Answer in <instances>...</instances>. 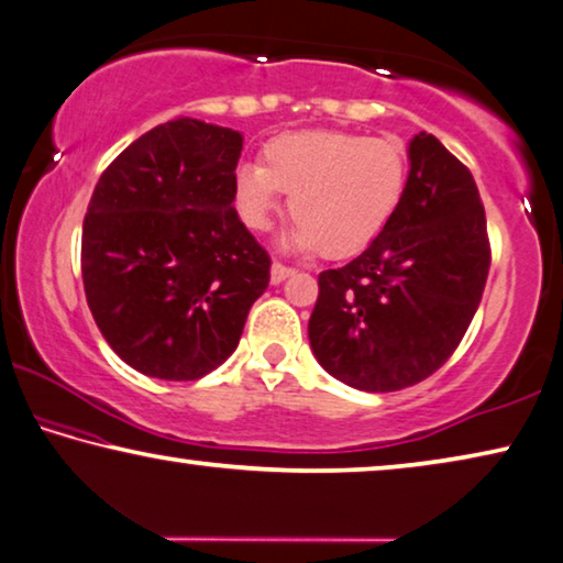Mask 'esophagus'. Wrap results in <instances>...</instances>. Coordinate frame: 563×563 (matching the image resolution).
Here are the masks:
<instances>
[{
	"instance_id": "34e87169",
	"label": "esophagus",
	"mask_w": 563,
	"mask_h": 563,
	"mask_svg": "<svg viewBox=\"0 0 563 563\" xmlns=\"http://www.w3.org/2000/svg\"><path fill=\"white\" fill-rule=\"evenodd\" d=\"M296 273L292 271V267H288V265H283V263H273V267H271V280L278 285V283H283L285 278H290V275Z\"/></svg>"
}]
</instances>
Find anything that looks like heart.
<instances>
[{"label": "heart", "mask_w": 563, "mask_h": 563, "mask_svg": "<svg viewBox=\"0 0 563 563\" xmlns=\"http://www.w3.org/2000/svg\"><path fill=\"white\" fill-rule=\"evenodd\" d=\"M407 189L405 148L349 131H292L267 141L260 166L234 174V207L250 230L265 232L290 197L296 228L283 242L298 253L349 257L379 238Z\"/></svg>", "instance_id": "b5f03b06"}]
</instances>
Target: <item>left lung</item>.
<instances>
[{"mask_svg": "<svg viewBox=\"0 0 563 563\" xmlns=\"http://www.w3.org/2000/svg\"><path fill=\"white\" fill-rule=\"evenodd\" d=\"M488 271L473 174L432 133H417L405 199L387 230L349 265L318 275L310 349L354 389L412 387L460 346Z\"/></svg>", "mask_w": 563, "mask_h": 563, "instance_id": "obj_1", "label": "left lung"}]
</instances>
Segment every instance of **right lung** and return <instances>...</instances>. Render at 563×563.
Listing matches in <instances>:
<instances>
[{
	"label": "right lung",
	"instance_id": "1",
	"mask_svg": "<svg viewBox=\"0 0 563 563\" xmlns=\"http://www.w3.org/2000/svg\"><path fill=\"white\" fill-rule=\"evenodd\" d=\"M242 136L197 119L156 125L100 174L80 271L103 339L136 372L195 382L228 362L271 283L240 222Z\"/></svg>",
	"mask_w": 563,
	"mask_h": 563
}]
</instances>
